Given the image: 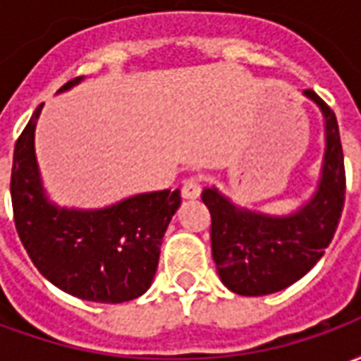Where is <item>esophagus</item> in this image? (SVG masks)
Masks as SVG:
<instances>
[{"label": "esophagus", "mask_w": 361, "mask_h": 361, "mask_svg": "<svg viewBox=\"0 0 361 361\" xmlns=\"http://www.w3.org/2000/svg\"><path fill=\"white\" fill-rule=\"evenodd\" d=\"M199 195H201V178L199 176H191L181 185V197L183 199H197Z\"/></svg>", "instance_id": "esophagus-1"}]
</instances>
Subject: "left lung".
Here are the masks:
<instances>
[{"instance_id":"left-lung-1","label":"left lung","mask_w":361,"mask_h":361,"mask_svg":"<svg viewBox=\"0 0 361 361\" xmlns=\"http://www.w3.org/2000/svg\"><path fill=\"white\" fill-rule=\"evenodd\" d=\"M303 94L325 116V158L317 191L300 211L269 216L235 207L219 189L203 191L211 212L212 259L220 280L240 295L284 290L313 269L333 240L346 193L341 133L334 111L313 90Z\"/></svg>"}]
</instances>
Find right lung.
I'll return each instance as SVG.
<instances>
[{
	"mask_svg": "<svg viewBox=\"0 0 361 361\" xmlns=\"http://www.w3.org/2000/svg\"><path fill=\"white\" fill-rule=\"evenodd\" d=\"M77 77L61 90L81 81ZM42 104L15 142L11 203L15 228L42 276L67 294L123 303L149 290L162 238L181 204L180 189L129 197L96 211L59 209L44 195L35 157V127Z\"/></svg>",
	"mask_w": 361,
	"mask_h": 361,
	"instance_id": "right-lung-1",
	"label": "right lung"
}]
</instances>
